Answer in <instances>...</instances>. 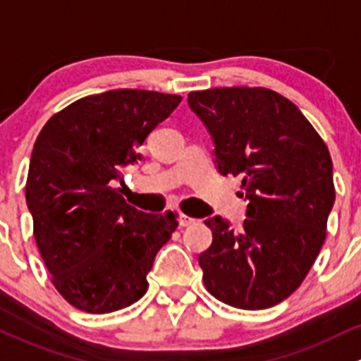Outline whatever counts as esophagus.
Returning <instances> with one entry per match:
<instances>
[{
  "mask_svg": "<svg viewBox=\"0 0 361 361\" xmlns=\"http://www.w3.org/2000/svg\"><path fill=\"white\" fill-rule=\"evenodd\" d=\"M195 222L196 221L192 217H188V215H184V214L179 215V224L182 226V228H188V226L195 224Z\"/></svg>",
  "mask_w": 361,
  "mask_h": 361,
  "instance_id": "obj_1",
  "label": "esophagus"
}]
</instances>
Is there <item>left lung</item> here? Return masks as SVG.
I'll use <instances>...</instances> for the list:
<instances>
[{"instance_id": "1", "label": "left lung", "mask_w": 361, "mask_h": 361, "mask_svg": "<svg viewBox=\"0 0 361 361\" xmlns=\"http://www.w3.org/2000/svg\"><path fill=\"white\" fill-rule=\"evenodd\" d=\"M222 176H240L248 202L240 231L207 219L198 257L207 290L240 310H266L299 288L325 241L336 202L329 147L299 107L269 88L191 92Z\"/></svg>"}]
</instances>
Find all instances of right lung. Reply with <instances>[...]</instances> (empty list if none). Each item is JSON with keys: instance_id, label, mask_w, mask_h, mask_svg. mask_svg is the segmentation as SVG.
<instances>
[{"instance_id": "1", "label": "right lung", "mask_w": 361, "mask_h": 361, "mask_svg": "<svg viewBox=\"0 0 361 361\" xmlns=\"http://www.w3.org/2000/svg\"><path fill=\"white\" fill-rule=\"evenodd\" d=\"M180 95L109 90L54 114L36 139L25 202L51 283L74 307L104 314L137 302L177 215L128 205L118 182Z\"/></svg>"}]
</instances>
